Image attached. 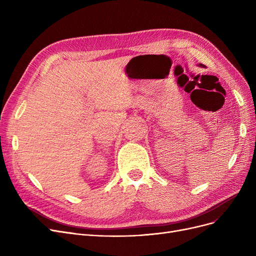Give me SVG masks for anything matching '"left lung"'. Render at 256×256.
I'll return each instance as SVG.
<instances>
[{"label":"left lung","instance_id":"obj_1","mask_svg":"<svg viewBox=\"0 0 256 256\" xmlns=\"http://www.w3.org/2000/svg\"><path fill=\"white\" fill-rule=\"evenodd\" d=\"M199 66H204V65H202V64H199Z\"/></svg>","mask_w":256,"mask_h":256}]
</instances>
